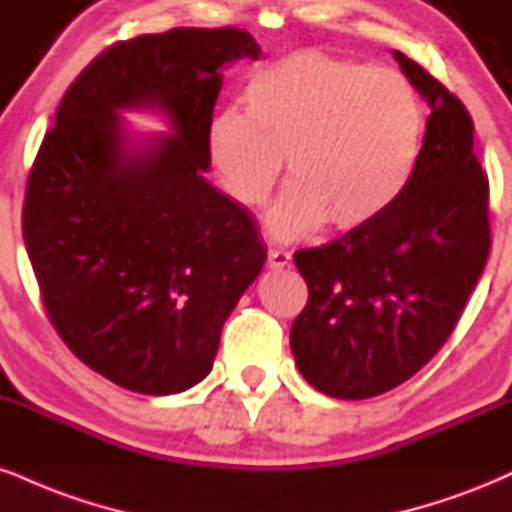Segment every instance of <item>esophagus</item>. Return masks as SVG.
<instances>
[{
	"mask_svg": "<svg viewBox=\"0 0 512 512\" xmlns=\"http://www.w3.org/2000/svg\"><path fill=\"white\" fill-rule=\"evenodd\" d=\"M267 262H269V267H272V269L288 267V264H291V252L283 250V248H272V245H269Z\"/></svg>",
	"mask_w": 512,
	"mask_h": 512,
	"instance_id": "1",
	"label": "esophagus"
}]
</instances>
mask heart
Listing matches in <instances>:
<instances>
[{"label":"heart","instance_id":"1","mask_svg":"<svg viewBox=\"0 0 512 512\" xmlns=\"http://www.w3.org/2000/svg\"><path fill=\"white\" fill-rule=\"evenodd\" d=\"M243 107L245 116L224 109L207 123V159L245 209L267 202L286 159L288 188L267 217L279 238L322 221L334 231L369 224L403 193L420 157L424 116L410 80L324 49L262 66Z\"/></svg>","mask_w":512,"mask_h":512}]
</instances>
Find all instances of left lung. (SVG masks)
Wrapping results in <instances>:
<instances>
[{"label":"left lung","mask_w":512,"mask_h":512,"mask_svg":"<svg viewBox=\"0 0 512 512\" xmlns=\"http://www.w3.org/2000/svg\"><path fill=\"white\" fill-rule=\"evenodd\" d=\"M393 57L432 107L408 186L369 224L293 257L307 283L295 365L331 398L379 396L420 372L453 334L491 248L470 112L417 61Z\"/></svg>","instance_id":"1"}]
</instances>
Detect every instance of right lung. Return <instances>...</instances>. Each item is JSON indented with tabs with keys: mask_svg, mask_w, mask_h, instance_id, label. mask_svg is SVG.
<instances>
[{
	"mask_svg": "<svg viewBox=\"0 0 512 512\" xmlns=\"http://www.w3.org/2000/svg\"><path fill=\"white\" fill-rule=\"evenodd\" d=\"M257 59L248 30L171 28L114 42L80 71L30 169L23 240L61 341L114 384L181 393L264 250L255 219L205 181L221 66ZM159 106L175 133L133 148L119 108Z\"/></svg>",
	"mask_w": 512,
	"mask_h": 512,
	"instance_id": "obj_1",
	"label": "right lung"
}]
</instances>
